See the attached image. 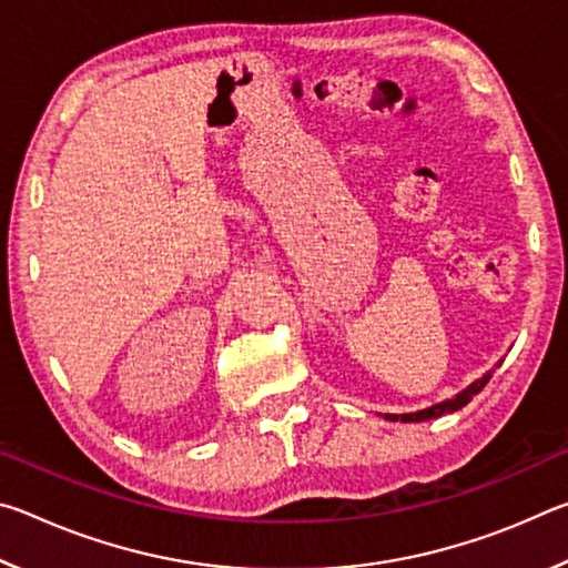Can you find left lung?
Masks as SVG:
<instances>
[{
  "label": "left lung",
  "instance_id": "8db88e82",
  "mask_svg": "<svg viewBox=\"0 0 568 568\" xmlns=\"http://www.w3.org/2000/svg\"><path fill=\"white\" fill-rule=\"evenodd\" d=\"M488 381H491V371H488L484 378H478L476 383H470L466 390H460L456 398H448L444 403H436V406L423 408V410H416V413H400V416H396V413H386V418L388 420H403V423H420V420H430V418L446 416V413H454L458 408H464L470 398L478 396V393L484 390V386H486Z\"/></svg>",
  "mask_w": 568,
  "mask_h": 568
}]
</instances>
